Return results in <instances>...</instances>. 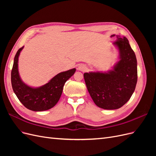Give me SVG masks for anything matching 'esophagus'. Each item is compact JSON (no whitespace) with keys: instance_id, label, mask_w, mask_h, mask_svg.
Masks as SVG:
<instances>
[{"instance_id":"1","label":"esophagus","mask_w":156,"mask_h":156,"mask_svg":"<svg viewBox=\"0 0 156 156\" xmlns=\"http://www.w3.org/2000/svg\"><path fill=\"white\" fill-rule=\"evenodd\" d=\"M77 69L80 71H82V72H84V71H86L87 69V67L84 64H80L78 66Z\"/></svg>"}]
</instances>
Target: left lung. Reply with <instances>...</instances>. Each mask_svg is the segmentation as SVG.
<instances>
[{
  "label": "left lung",
  "instance_id": "8db88e82",
  "mask_svg": "<svg viewBox=\"0 0 156 156\" xmlns=\"http://www.w3.org/2000/svg\"><path fill=\"white\" fill-rule=\"evenodd\" d=\"M116 37L114 44L119 49L120 60L113 69L105 73H84L88 91L94 102L98 107L107 110L117 109L128 101L137 82V62L134 51L126 37Z\"/></svg>",
  "mask_w": 156,
  "mask_h": 156
}]
</instances>
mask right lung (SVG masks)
Instances as JSON below:
<instances>
[{
	"mask_svg": "<svg viewBox=\"0 0 156 156\" xmlns=\"http://www.w3.org/2000/svg\"><path fill=\"white\" fill-rule=\"evenodd\" d=\"M23 47L19 49L15 56L11 72V82L13 90L19 100L28 109L33 111H43L53 107L62 93L63 87L75 73V68L59 73L49 83L38 88L27 85L20 78L18 72V58Z\"/></svg>",
	"mask_w": 156,
	"mask_h": 156,
	"instance_id": "add662e5",
	"label": "right lung"
}]
</instances>
